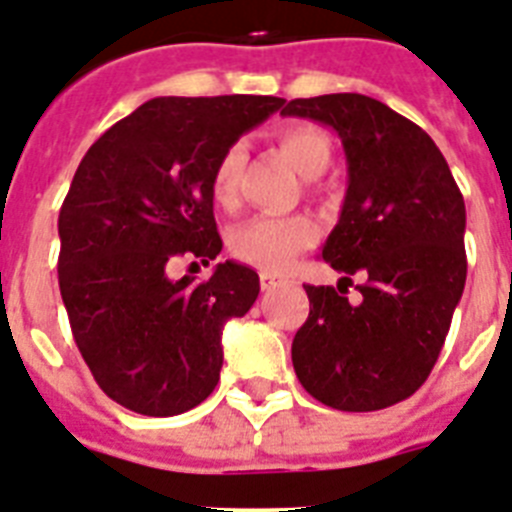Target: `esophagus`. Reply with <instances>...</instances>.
<instances>
[{"label":"esophagus","instance_id":"1","mask_svg":"<svg viewBox=\"0 0 512 512\" xmlns=\"http://www.w3.org/2000/svg\"><path fill=\"white\" fill-rule=\"evenodd\" d=\"M260 286H263V291H273L276 286H281V278L273 276V273H260Z\"/></svg>","mask_w":512,"mask_h":512}]
</instances>
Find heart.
<instances>
[{
  "instance_id": "1",
  "label": "heart",
  "mask_w": 512,
  "mask_h": 512,
  "mask_svg": "<svg viewBox=\"0 0 512 512\" xmlns=\"http://www.w3.org/2000/svg\"><path fill=\"white\" fill-rule=\"evenodd\" d=\"M278 145L291 158L299 174L307 179L328 169L333 148L328 135L312 124H286L278 130ZM244 145L234 143L218 158L210 192L221 208H234L239 197V176L244 166ZM315 242V223L307 216H255L234 226L229 234V249L236 260L263 270L289 268L302 249Z\"/></svg>"
}]
</instances>
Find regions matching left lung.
<instances>
[{
    "instance_id": "1",
    "label": "left lung",
    "mask_w": 512,
    "mask_h": 512,
    "mask_svg": "<svg viewBox=\"0 0 512 512\" xmlns=\"http://www.w3.org/2000/svg\"><path fill=\"white\" fill-rule=\"evenodd\" d=\"M286 117L341 137L349 187L322 257L341 282L365 276L356 305L342 287L304 286L309 317L291 362L312 398L338 411L406 401L435 367L466 286V205L435 140L359 93L294 98Z\"/></svg>"
}]
</instances>
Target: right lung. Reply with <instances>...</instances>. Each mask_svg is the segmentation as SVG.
<instances>
[{
    "instance_id": "1",
    "label": "right lung",
    "mask_w": 512,
    "mask_h": 512,
    "mask_svg": "<svg viewBox=\"0 0 512 512\" xmlns=\"http://www.w3.org/2000/svg\"><path fill=\"white\" fill-rule=\"evenodd\" d=\"M281 106L276 96L150 98L77 166L59 210V291L98 388L124 409L184 414L218 385L221 330L247 315L260 278L231 260L203 283L166 270L176 257L216 260L213 169Z\"/></svg>"
}]
</instances>
